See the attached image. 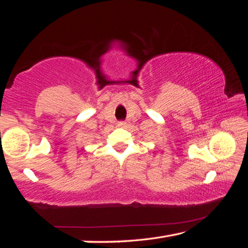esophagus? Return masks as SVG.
<instances>
[{
    "label": "esophagus",
    "instance_id": "34e87169",
    "mask_svg": "<svg viewBox=\"0 0 248 248\" xmlns=\"http://www.w3.org/2000/svg\"><path fill=\"white\" fill-rule=\"evenodd\" d=\"M117 125H118V127H120V128H124V127H125V123H124V121H118Z\"/></svg>",
    "mask_w": 248,
    "mask_h": 248
}]
</instances>
